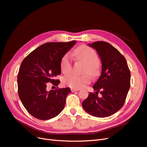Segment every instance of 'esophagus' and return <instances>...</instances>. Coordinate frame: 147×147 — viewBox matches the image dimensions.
<instances>
[{
    "mask_svg": "<svg viewBox=\"0 0 147 147\" xmlns=\"http://www.w3.org/2000/svg\"><path fill=\"white\" fill-rule=\"evenodd\" d=\"M71 92H74L79 90V89H73V88H72V89H71Z\"/></svg>",
    "mask_w": 147,
    "mask_h": 147,
    "instance_id": "esophagus-1",
    "label": "esophagus"
}]
</instances>
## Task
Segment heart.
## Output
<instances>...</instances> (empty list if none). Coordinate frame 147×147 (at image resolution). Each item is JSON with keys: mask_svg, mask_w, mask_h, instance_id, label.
I'll return each mask as SVG.
<instances>
[{"mask_svg": "<svg viewBox=\"0 0 147 147\" xmlns=\"http://www.w3.org/2000/svg\"><path fill=\"white\" fill-rule=\"evenodd\" d=\"M74 54L78 60L86 64L84 73H89L92 76H95L98 73V57L97 52L94 49L87 45H81L76 49ZM60 67L61 71L64 74L70 72L72 68V63L69 53H66L63 57ZM63 82L65 85L74 89H80L90 82V77L88 74L79 76L74 73H69L63 79Z\"/></svg>", "mask_w": 147, "mask_h": 147, "instance_id": "1", "label": "heart"}]
</instances>
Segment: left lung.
<instances>
[{
  "label": "left lung",
  "instance_id": "left-lung-1",
  "mask_svg": "<svg viewBox=\"0 0 147 147\" xmlns=\"http://www.w3.org/2000/svg\"><path fill=\"white\" fill-rule=\"evenodd\" d=\"M96 50L102 61V73L90 93L82 103L89 114L105 118L118 111L124 105L131 85V73L126 60L118 50L106 42L88 45ZM102 98L98 97V92Z\"/></svg>",
  "mask_w": 147,
  "mask_h": 147
}]
</instances>
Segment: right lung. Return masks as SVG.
Wrapping results in <instances>:
<instances>
[{
  "label": "right lung",
  "instance_id": "add662e5",
  "mask_svg": "<svg viewBox=\"0 0 147 147\" xmlns=\"http://www.w3.org/2000/svg\"><path fill=\"white\" fill-rule=\"evenodd\" d=\"M76 41L47 42L33 50L23 60L18 74V90L21 102L34 118L47 120L54 118L63 110L69 87L46 90L48 82L58 86L55 79L61 74L60 63Z\"/></svg>",
  "mask_w": 147,
  "mask_h": 147
}]
</instances>
